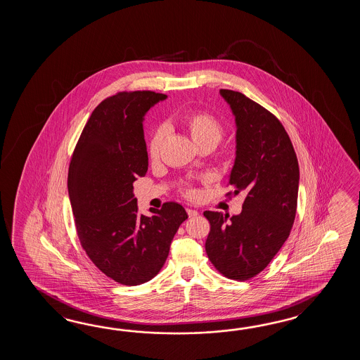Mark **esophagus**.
<instances>
[{
  "instance_id": "esophagus-1",
  "label": "esophagus",
  "mask_w": 360,
  "mask_h": 360,
  "mask_svg": "<svg viewBox=\"0 0 360 360\" xmlns=\"http://www.w3.org/2000/svg\"><path fill=\"white\" fill-rule=\"evenodd\" d=\"M186 212H188V216L189 217H195V216H198V211H195V210H191V208H186Z\"/></svg>"
}]
</instances>
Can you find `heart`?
I'll return each instance as SVG.
<instances>
[{
  "mask_svg": "<svg viewBox=\"0 0 360 360\" xmlns=\"http://www.w3.org/2000/svg\"><path fill=\"white\" fill-rule=\"evenodd\" d=\"M184 129L189 134L191 140L198 146H216L224 138V126L222 123L208 112H191L183 118ZM166 138V129L160 126L154 130L148 143L149 158L154 161L160 157L162 143ZM183 194L186 198H195L197 191L191 185H185Z\"/></svg>",
  "mask_w": 360,
  "mask_h": 360,
  "instance_id": "heart-1",
  "label": "heart"
}]
</instances>
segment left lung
<instances>
[{
  "mask_svg": "<svg viewBox=\"0 0 360 360\" xmlns=\"http://www.w3.org/2000/svg\"><path fill=\"white\" fill-rule=\"evenodd\" d=\"M237 122V157L228 185L245 194L236 216L206 211V252L216 270L248 281L268 266L291 233L299 194L300 169L291 139L268 109L242 92L221 89Z\"/></svg>",
  "mask_w": 360,
  "mask_h": 360,
  "instance_id": "obj_1",
  "label": "left lung"
}]
</instances>
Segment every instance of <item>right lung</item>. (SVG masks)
<instances>
[{
	"instance_id": "obj_1",
	"label": "right lung",
	"mask_w": 360,
	"mask_h": 360,
	"mask_svg": "<svg viewBox=\"0 0 360 360\" xmlns=\"http://www.w3.org/2000/svg\"><path fill=\"white\" fill-rule=\"evenodd\" d=\"M165 94L122 91L94 109L77 141L68 193L77 236L89 259L123 285L146 283L160 273L169 245L188 214L175 202L139 216L134 183L146 176L143 131L146 112Z\"/></svg>"
}]
</instances>
